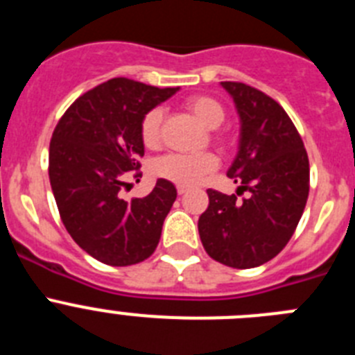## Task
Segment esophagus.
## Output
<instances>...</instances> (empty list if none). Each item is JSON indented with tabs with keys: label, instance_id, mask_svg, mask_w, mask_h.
Wrapping results in <instances>:
<instances>
[{
	"label": "esophagus",
	"instance_id": "obj_1",
	"mask_svg": "<svg viewBox=\"0 0 355 355\" xmlns=\"http://www.w3.org/2000/svg\"><path fill=\"white\" fill-rule=\"evenodd\" d=\"M178 193H180V196H184V193H187V188L178 187Z\"/></svg>",
	"mask_w": 355,
	"mask_h": 355
}]
</instances>
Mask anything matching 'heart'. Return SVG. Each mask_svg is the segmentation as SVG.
Masks as SVG:
<instances>
[{
    "label": "heart",
    "instance_id": "obj_1",
    "mask_svg": "<svg viewBox=\"0 0 355 355\" xmlns=\"http://www.w3.org/2000/svg\"><path fill=\"white\" fill-rule=\"evenodd\" d=\"M184 108L206 128L220 126L225 119V108L211 96L188 97L184 101ZM162 121L163 112L159 108H150L144 114L140 121V139L147 149H158L162 144ZM213 140L222 149H227L233 144V137L227 131H213ZM216 167H218V158L209 150L197 155L171 153L153 163V174L159 180L188 188L199 183L205 175L211 174Z\"/></svg>",
    "mask_w": 355,
    "mask_h": 355
}]
</instances>
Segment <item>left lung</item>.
<instances>
[{"instance_id": "left-lung-1", "label": "left lung", "mask_w": 355, "mask_h": 355, "mask_svg": "<svg viewBox=\"0 0 355 355\" xmlns=\"http://www.w3.org/2000/svg\"><path fill=\"white\" fill-rule=\"evenodd\" d=\"M241 122L240 147L227 175L238 195L208 190L199 216L200 241L209 258L233 268H254L286 247L309 196V159L284 108L261 90L222 81Z\"/></svg>"}]
</instances>
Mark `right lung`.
<instances>
[{
    "label": "right lung",
    "mask_w": 355,
    "mask_h": 355,
    "mask_svg": "<svg viewBox=\"0 0 355 355\" xmlns=\"http://www.w3.org/2000/svg\"><path fill=\"white\" fill-rule=\"evenodd\" d=\"M175 89L114 78L67 108L49 144V181L67 233L97 261L130 266L155 252L178 192L158 180L149 196L122 199L126 175L142 178L140 121Z\"/></svg>",
    "instance_id": "add662e5"
}]
</instances>
